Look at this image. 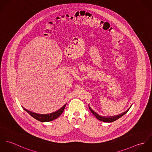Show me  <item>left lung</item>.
<instances>
[{"label":"left lung","instance_id":"obj_1","mask_svg":"<svg viewBox=\"0 0 152 152\" xmlns=\"http://www.w3.org/2000/svg\"><path fill=\"white\" fill-rule=\"evenodd\" d=\"M89 107V110H91V112L94 114V115L95 116V117L99 121H102V122H114L115 121H116L117 119H118L119 118H120L121 117H122L123 115H124L125 114H126L129 109H128L126 111H125V112L121 113V114H119V115H116V116H100L99 115H98L97 113H96L95 112H94V110L93 109H92V108L88 105Z\"/></svg>","mask_w":152,"mask_h":152}]
</instances>
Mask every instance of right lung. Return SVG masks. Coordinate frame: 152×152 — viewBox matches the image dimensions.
Wrapping results in <instances>:
<instances>
[{
	"mask_svg": "<svg viewBox=\"0 0 152 152\" xmlns=\"http://www.w3.org/2000/svg\"><path fill=\"white\" fill-rule=\"evenodd\" d=\"M66 104H65L63 107H61L60 109L58 110L49 113V114H39V113H36L34 112H33L31 111H30L27 109H26L22 107L23 109L26 111L28 114H30L33 118L34 119H37L39 121L42 122H50L56 119H57L58 117H59L61 113L63 112L64 108H65Z\"/></svg>",
	"mask_w": 152,
	"mask_h": 152,
	"instance_id": "add662e5",
	"label": "right lung"
}]
</instances>
